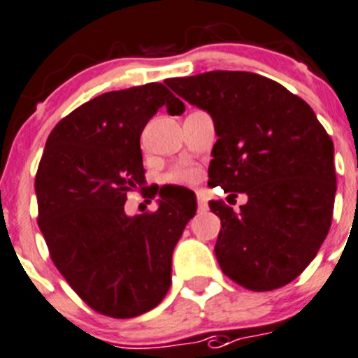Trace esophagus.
I'll use <instances>...</instances> for the list:
<instances>
[{
  "label": "esophagus",
  "instance_id": "obj_1",
  "mask_svg": "<svg viewBox=\"0 0 358 358\" xmlns=\"http://www.w3.org/2000/svg\"><path fill=\"white\" fill-rule=\"evenodd\" d=\"M198 208L201 210V212H205L206 208H208V198H206L205 192H198Z\"/></svg>",
  "mask_w": 358,
  "mask_h": 358
}]
</instances>
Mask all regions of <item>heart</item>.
<instances>
[{
	"label": "heart",
	"instance_id": "heart-1",
	"mask_svg": "<svg viewBox=\"0 0 358 358\" xmlns=\"http://www.w3.org/2000/svg\"><path fill=\"white\" fill-rule=\"evenodd\" d=\"M199 178H201V171L196 166H190V164H180L166 175V180L169 183H183V185L199 182Z\"/></svg>",
	"mask_w": 358,
	"mask_h": 358
}]
</instances>
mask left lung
Wrapping results in <instances>:
<instances>
[{
	"label": "left lung",
	"mask_w": 358,
	"mask_h": 358,
	"mask_svg": "<svg viewBox=\"0 0 358 358\" xmlns=\"http://www.w3.org/2000/svg\"><path fill=\"white\" fill-rule=\"evenodd\" d=\"M164 83L212 116L219 139L208 185L247 196L238 213L210 201L222 224L215 243L222 272L252 292L292 282L327 238L337 189L334 143L315 111L252 72L215 70Z\"/></svg>",
	"instance_id": "1"
}]
</instances>
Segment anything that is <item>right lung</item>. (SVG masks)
I'll return each mask as SVG.
<instances>
[{"label": "right lung", "instance_id": "add662e5", "mask_svg": "<svg viewBox=\"0 0 358 358\" xmlns=\"http://www.w3.org/2000/svg\"><path fill=\"white\" fill-rule=\"evenodd\" d=\"M162 106L185 111L160 83L95 96L52 129L36 171L38 226L52 263L111 318L159 306L171 286L173 250L198 208L196 198L169 194H159L153 213L130 217L123 208L145 180L141 132Z\"/></svg>", "mask_w": 358, "mask_h": 358}]
</instances>
